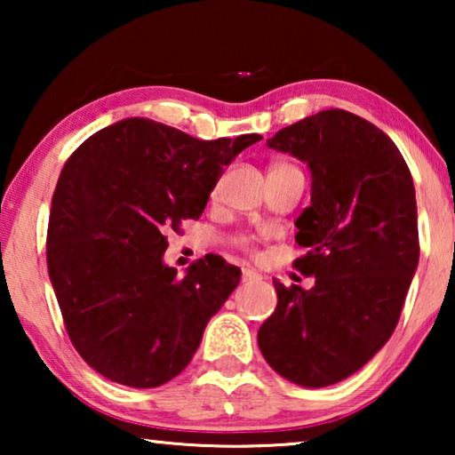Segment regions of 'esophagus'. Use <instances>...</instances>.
Returning <instances> with one entry per match:
<instances>
[{
	"label": "esophagus",
	"instance_id": "34e87169",
	"mask_svg": "<svg viewBox=\"0 0 455 455\" xmlns=\"http://www.w3.org/2000/svg\"><path fill=\"white\" fill-rule=\"evenodd\" d=\"M263 279V276H260L259 273H255V271H251V268H244L243 271V283L246 284V283H257V281H260Z\"/></svg>",
	"mask_w": 455,
	"mask_h": 455
}]
</instances>
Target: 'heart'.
Segmentation results:
<instances>
[{"label": "heart", "instance_id": "b5f03b06", "mask_svg": "<svg viewBox=\"0 0 455 455\" xmlns=\"http://www.w3.org/2000/svg\"><path fill=\"white\" fill-rule=\"evenodd\" d=\"M236 244L243 246V249H249L251 241H249V238H246V236H241V238H236Z\"/></svg>", "mask_w": 455, "mask_h": 455}]
</instances>
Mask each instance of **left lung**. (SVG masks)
<instances>
[{
	"instance_id": "obj_1",
	"label": "left lung",
	"mask_w": 455,
	"mask_h": 455,
	"mask_svg": "<svg viewBox=\"0 0 455 455\" xmlns=\"http://www.w3.org/2000/svg\"><path fill=\"white\" fill-rule=\"evenodd\" d=\"M268 148L309 166L311 204L299 214L295 260L315 284L276 289L259 349L276 373L327 387L359 371L402 315L419 263L411 172L391 138L345 110H323L283 128Z\"/></svg>"
}]
</instances>
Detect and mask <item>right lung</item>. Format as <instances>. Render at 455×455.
Here are the masks:
<instances>
[{"mask_svg": "<svg viewBox=\"0 0 455 455\" xmlns=\"http://www.w3.org/2000/svg\"><path fill=\"white\" fill-rule=\"evenodd\" d=\"M259 140H198L124 118L68 158L52 196L48 273L76 351L100 375L148 389L190 363L241 268L198 260L179 276L164 265V233L198 219L225 166Z\"/></svg>", "mask_w": 455, "mask_h": 455, "instance_id": "1", "label": "right lung"}]
</instances>
